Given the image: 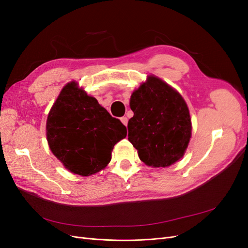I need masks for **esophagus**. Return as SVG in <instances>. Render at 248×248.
<instances>
[{
  "mask_svg": "<svg viewBox=\"0 0 248 248\" xmlns=\"http://www.w3.org/2000/svg\"><path fill=\"white\" fill-rule=\"evenodd\" d=\"M121 121H122V123H123L125 126H127V123H128V119H127V117H122V118H121Z\"/></svg>",
  "mask_w": 248,
  "mask_h": 248,
  "instance_id": "34e87169",
  "label": "esophagus"
}]
</instances>
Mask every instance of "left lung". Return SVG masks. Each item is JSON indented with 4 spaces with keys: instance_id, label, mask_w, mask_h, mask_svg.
<instances>
[{
    "instance_id": "1",
    "label": "left lung",
    "mask_w": 248,
    "mask_h": 248,
    "mask_svg": "<svg viewBox=\"0 0 248 248\" xmlns=\"http://www.w3.org/2000/svg\"><path fill=\"white\" fill-rule=\"evenodd\" d=\"M133 117L128 140L140 159L167 168L183 157L191 138V118L185 100L166 81L149 76L130 97Z\"/></svg>"
}]
</instances>
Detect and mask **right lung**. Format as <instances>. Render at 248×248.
Here are the masks:
<instances>
[{"instance_id":"obj_1","label":"right lung","mask_w":248,"mask_h":248,"mask_svg":"<svg viewBox=\"0 0 248 248\" xmlns=\"http://www.w3.org/2000/svg\"><path fill=\"white\" fill-rule=\"evenodd\" d=\"M126 134L121 121L76 81L62 89L47 116L50 151L67 170L79 176H91L106 168L114 146Z\"/></svg>"}]
</instances>
